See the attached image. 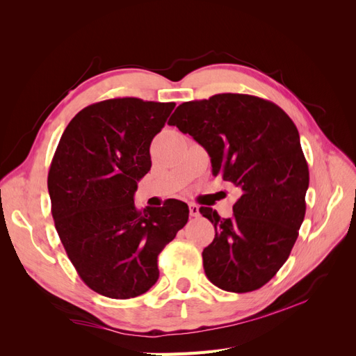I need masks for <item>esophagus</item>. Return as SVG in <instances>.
<instances>
[{"instance_id":"esophagus-1","label":"esophagus","mask_w":356,"mask_h":356,"mask_svg":"<svg viewBox=\"0 0 356 356\" xmlns=\"http://www.w3.org/2000/svg\"><path fill=\"white\" fill-rule=\"evenodd\" d=\"M188 209H190V215H191V217H199V207H197V204L196 203H190L188 204Z\"/></svg>"}]
</instances>
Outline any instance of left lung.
I'll list each match as a JSON object with an SVG mask.
<instances>
[{
	"label": "left lung",
	"instance_id": "8db88e82",
	"mask_svg": "<svg viewBox=\"0 0 356 356\" xmlns=\"http://www.w3.org/2000/svg\"><path fill=\"white\" fill-rule=\"evenodd\" d=\"M169 124L207 149L213 177L241 190L232 218L199 209L215 227L204 273L230 293L261 288L288 260L306 213L309 168L296 124L276 104L241 93L181 104Z\"/></svg>",
	"mask_w": 356,
	"mask_h": 356
}]
</instances>
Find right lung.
<instances>
[{
	"instance_id": "add662e5",
	"label": "right lung",
	"mask_w": 356,
	"mask_h": 356,
	"mask_svg": "<svg viewBox=\"0 0 356 356\" xmlns=\"http://www.w3.org/2000/svg\"><path fill=\"white\" fill-rule=\"evenodd\" d=\"M174 102L115 98L75 115L53 156L47 187L55 227L75 270L95 293L134 298L159 279L157 257L188 221L187 203L135 207L152 168L149 144Z\"/></svg>"
}]
</instances>
